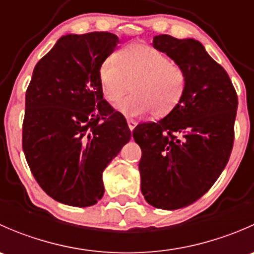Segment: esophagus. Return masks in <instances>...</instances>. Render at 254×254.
Here are the masks:
<instances>
[{
  "label": "esophagus",
  "mask_w": 254,
  "mask_h": 254,
  "mask_svg": "<svg viewBox=\"0 0 254 254\" xmlns=\"http://www.w3.org/2000/svg\"><path fill=\"white\" fill-rule=\"evenodd\" d=\"M127 125H129V129L132 131V130H134L135 127H136L137 123L135 122V120H132V119H127Z\"/></svg>",
  "instance_id": "34e87169"
}]
</instances>
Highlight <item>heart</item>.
Returning <instances> with one entry per match:
<instances>
[{
    "mask_svg": "<svg viewBox=\"0 0 254 254\" xmlns=\"http://www.w3.org/2000/svg\"><path fill=\"white\" fill-rule=\"evenodd\" d=\"M98 81L104 98L118 106L127 118H141L153 112L155 117L170 114L181 103L187 87L183 67L172 63L162 51L143 43H134L104 59L98 68Z\"/></svg>",
    "mask_w": 254,
    "mask_h": 254,
    "instance_id": "heart-1",
    "label": "heart"
}]
</instances>
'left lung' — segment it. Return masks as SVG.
<instances>
[{
	"label": "left lung",
	"instance_id": "obj_1",
	"mask_svg": "<svg viewBox=\"0 0 254 254\" xmlns=\"http://www.w3.org/2000/svg\"><path fill=\"white\" fill-rule=\"evenodd\" d=\"M153 48L183 67L181 103L157 123L132 131L141 147V193L150 205L176 210L198 200L227 165L234 145L237 94L226 71L198 40L162 34Z\"/></svg>",
	"mask_w": 254,
	"mask_h": 254
}]
</instances>
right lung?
I'll use <instances>...</instances> for the list:
<instances>
[{
  "instance_id": "right-lung-1",
  "label": "right lung",
  "mask_w": 254,
  "mask_h": 254,
  "mask_svg": "<svg viewBox=\"0 0 254 254\" xmlns=\"http://www.w3.org/2000/svg\"><path fill=\"white\" fill-rule=\"evenodd\" d=\"M117 43V35L106 32L63 35L33 71L22 146L38 184L59 203H98L103 171L131 137L98 81L99 66Z\"/></svg>"
}]
</instances>
